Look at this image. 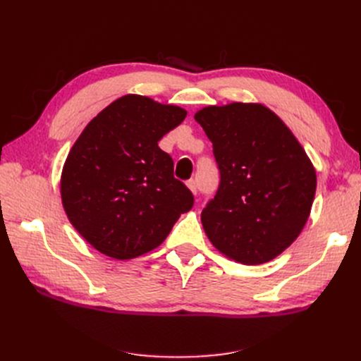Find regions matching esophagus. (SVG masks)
<instances>
[{
	"instance_id": "1",
	"label": "esophagus",
	"mask_w": 361,
	"mask_h": 361,
	"mask_svg": "<svg viewBox=\"0 0 361 361\" xmlns=\"http://www.w3.org/2000/svg\"><path fill=\"white\" fill-rule=\"evenodd\" d=\"M187 185H188V188L192 191V194L197 195V183H195V180H194V179H190V180L187 182Z\"/></svg>"
}]
</instances>
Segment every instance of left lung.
Wrapping results in <instances>:
<instances>
[{
  "label": "left lung",
  "instance_id": "1",
  "mask_svg": "<svg viewBox=\"0 0 361 361\" xmlns=\"http://www.w3.org/2000/svg\"><path fill=\"white\" fill-rule=\"evenodd\" d=\"M212 143L220 185L202 212L212 245L259 265L285 251L307 221L316 173L297 138L259 104L206 106L194 116Z\"/></svg>",
  "mask_w": 361,
  "mask_h": 361
}]
</instances>
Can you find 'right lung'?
I'll return each mask as SVG.
<instances>
[{"instance_id":"add662e5","label":"right lung","mask_w":361,"mask_h":361,"mask_svg":"<svg viewBox=\"0 0 361 361\" xmlns=\"http://www.w3.org/2000/svg\"><path fill=\"white\" fill-rule=\"evenodd\" d=\"M187 111L128 94L85 126L61 174V200L72 226L101 253L133 259L169 236L194 195L174 178L158 141Z\"/></svg>"}]
</instances>
